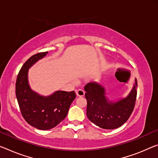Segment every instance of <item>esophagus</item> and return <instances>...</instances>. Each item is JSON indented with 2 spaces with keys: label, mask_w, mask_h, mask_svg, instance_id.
Instances as JSON below:
<instances>
[{
  "label": "esophagus",
  "mask_w": 158,
  "mask_h": 158,
  "mask_svg": "<svg viewBox=\"0 0 158 158\" xmlns=\"http://www.w3.org/2000/svg\"><path fill=\"white\" fill-rule=\"evenodd\" d=\"M76 94L77 96L79 97H83L85 95V92L82 89H79V90H77V91H76Z\"/></svg>",
  "instance_id": "esophagus-1"
}]
</instances>
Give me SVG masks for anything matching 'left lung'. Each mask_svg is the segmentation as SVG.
<instances>
[{
    "label": "left lung",
    "mask_w": 158,
    "mask_h": 158,
    "mask_svg": "<svg viewBox=\"0 0 158 158\" xmlns=\"http://www.w3.org/2000/svg\"><path fill=\"white\" fill-rule=\"evenodd\" d=\"M137 80L135 79L127 96L110 100L105 87L98 82L86 85V115L96 126L104 129H114L123 125L134 110L137 95Z\"/></svg>",
    "instance_id": "left-lung-1"
}]
</instances>
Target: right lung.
I'll use <instances>...</instances> for the list:
<instances>
[{
	"label": "right lung",
	"mask_w": 158,
	"mask_h": 158,
	"mask_svg": "<svg viewBox=\"0 0 158 158\" xmlns=\"http://www.w3.org/2000/svg\"><path fill=\"white\" fill-rule=\"evenodd\" d=\"M48 52L32 56L25 62L17 76L15 93L22 116L31 126L40 130L54 128L65 119L72 101L74 91H56L49 96H42L30 87L29 69L46 56Z\"/></svg>",
	"instance_id": "1"
}]
</instances>
